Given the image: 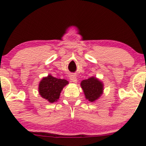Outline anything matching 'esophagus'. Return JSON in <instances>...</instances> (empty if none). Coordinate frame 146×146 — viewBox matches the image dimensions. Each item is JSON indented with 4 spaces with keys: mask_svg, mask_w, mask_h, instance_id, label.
<instances>
[{
    "mask_svg": "<svg viewBox=\"0 0 146 146\" xmlns=\"http://www.w3.org/2000/svg\"><path fill=\"white\" fill-rule=\"evenodd\" d=\"M69 79H70V80L72 82L76 83L77 82V76H76V74H71V75L69 76Z\"/></svg>",
    "mask_w": 146,
    "mask_h": 146,
    "instance_id": "34e87169",
    "label": "esophagus"
}]
</instances>
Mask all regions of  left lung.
Instances as JSON below:
<instances>
[{"label": "left lung", "mask_w": 146, "mask_h": 146, "mask_svg": "<svg viewBox=\"0 0 146 146\" xmlns=\"http://www.w3.org/2000/svg\"><path fill=\"white\" fill-rule=\"evenodd\" d=\"M80 85L84 92L86 99L91 102L98 100L103 92V84L100 80L95 77L82 80Z\"/></svg>", "instance_id": "8db88e82"}]
</instances>
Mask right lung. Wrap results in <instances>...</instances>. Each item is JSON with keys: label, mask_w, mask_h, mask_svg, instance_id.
Here are the masks:
<instances>
[{"label": "right lung", "mask_w": 146, "mask_h": 146, "mask_svg": "<svg viewBox=\"0 0 146 146\" xmlns=\"http://www.w3.org/2000/svg\"><path fill=\"white\" fill-rule=\"evenodd\" d=\"M67 84H69V82L66 80L55 78L51 74H48L39 82L38 92L43 98L53 103L58 100L61 92Z\"/></svg>", "instance_id": "1"}]
</instances>
